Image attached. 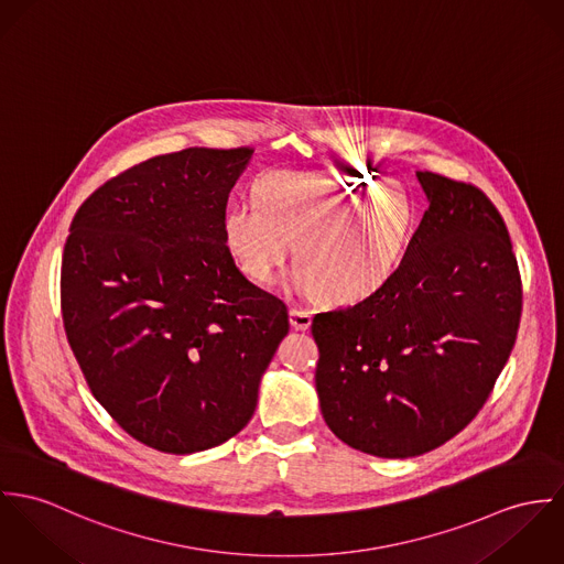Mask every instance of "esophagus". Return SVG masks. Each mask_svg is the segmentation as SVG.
Returning a JSON list of instances; mask_svg holds the SVG:
<instances>
[{"label":"esophagus","mask_w":564,"mask_h":564,"mask_svg":"<svg viewBox=\"0 0 564 564\" xmlns=\"http://www.w3.org/2000/svg\"><path fill=\"white\" fill-rule=\"evenodd\" d=\"M290 322L296 330H307L312 326V313L301 310V307H292L290 310Z\"/></svg>","instance_id":"esophagus-1"}]
</instances>
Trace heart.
Masks as SVG:
<instances>
[{"label":"heart","instance_id":"obj_1","mask_svg":"<svg viewBox=\"0 0 564 564\" xmlns=\"http://www.w3.org/2000/svg\"><path fill=\"white\" fill-rule=\"evenodd\" d=\"M413 227V198L398 184L359 173L274 171L259 180L254 205L229 209L225 242L259 285L301 243L294 288L324 307H355L395 276Z\"/></svg>","mask_w":564,"mask_h":564}]
</instances>
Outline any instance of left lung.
<instances>
[{
  "instance_id": "8db88e82",
  "label": "left lung",
  "mask_w": 564,
  "mask_h": 564,
  "mask_svg": "<svg viewBox=\"0 0 564 564\" xmlns=\"http://www.w3.org/2000/svg\"><path fill=\"white\" fill-rule=\"evenodd\" d=\"M429 209L375 299L317 313L315 391L326 426L355 449L409 458L458 435L514 346L521 281L494 203L415 173Z\"/></svg>"
}]
</instances>
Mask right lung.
<instances>
[{
  "label": "right lung",
  "mask_w": 564,
  "mask_h": 564,
  "mask_svg": "<svg viewBox=\"0 0 564 564\" xmlns=\"http://www.w3.org/2000/svg\"><path fill=\"white\" fill-rule=\"evenodd\" d=\"M252 149H184L95 189L64 245L66 339L97 402L140 443L192 454L238 435L290 330L238 270L229 192Z\"/></svg>",
  "instance_id": "add662e5"
}]
</instances>
